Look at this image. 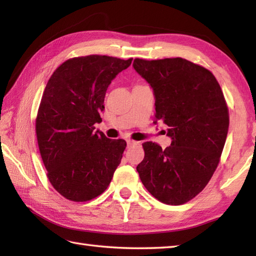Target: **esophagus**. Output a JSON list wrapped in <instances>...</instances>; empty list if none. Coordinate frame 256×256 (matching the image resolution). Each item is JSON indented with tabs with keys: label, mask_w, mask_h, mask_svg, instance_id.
<instances>
[{
	"label": "esophagus",
	"mask_w": 256,
	"mask_h": 256,
	"mask_svg": "<svg viewBox=\"0 0 256 256\" xmlns=\"http://www.w3.org/2000/svg\"><path fill=\"white\" fill-rule=\"evenodd\" d=\"M126 144H128V148H132V146L138 145V142H135V140H126Z\"/></svg>",
	"instance_id": "esophagus-1"
}]
</instances>
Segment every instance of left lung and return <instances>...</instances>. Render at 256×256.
Segmentation results:
<instances>
[{
  "label": "left lung",
  "mask_w": 256,
  "mask_h": 256,
  "mask_svg": "<svg viewBox=\"0 0 256 256\" xmlns=\"http://www.w3.org/2000/svg\"><path fill=\"white\" fill-rule=\"evenodd\" d=\"M133 67L153 89L154 123H165L172 138L165 150L144 143L136 170L156 199L182 204L206 186L219 164L229 130L224 94L208 69L186 59L136 58Z\"/></svg>",
  "instance_id": "8db88e82"
}]
</instances>
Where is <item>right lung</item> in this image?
<instances>
[{"instance_id":"1","label":"right lung","mask_w":256,"mask_h":256,"mask_svg":"<svg viewBox=\"0 0 256 256\" xmlns=\"http://www.w3.org/2000/svg\"><path fill=\"white\" fill-rule=\"evenodd\" d=\"M132 60L100 55L72 58L48 80L36 135L47 177L64 198L82 202L98 197L121 162L126 142L94 132V125L102 121L108 86Z\"/></svg>"}]
</instances>
